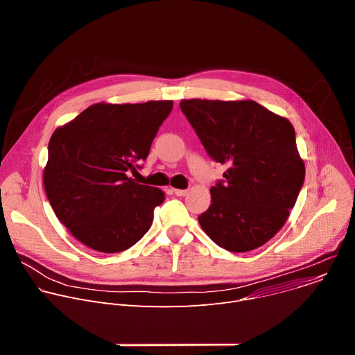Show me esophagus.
I'll use <instances>...</instances> for the list:
<instances>
[{"instance_id": "34e87169", "label": "esophagus", "mask_w": 355, "mask_h": 355, "mask_svg": "<svg viewBox=\"0 0 355 355\" xmlns=\"http://www.w3.org/2000/svg\"><path fill=\"white\" fill-rule=\"evenodd\" d=\"M174 193L177 196H185L188 193V191L187 189H174Z\"/></svg>"}]
</instances>
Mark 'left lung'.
Here are the masks:
<instances>
[{
  "label": "left lung",
  "instance_id": "left-lung-1",
  "mask_svg": "<svg viewBox=\"0 0 355 355\" xmlns=\"http://www.w3.org/2000/svg\"><path fill=\"white\" fill-rule=\"evenodd\" d=\"M180 108L209 157L229 166L198 216L200 227L233 252L263 245L286 222L305 181L293 126L254 101L182 99Z\"/></svg>",
  "mask_w": 355,
  "mask_h": 355
}]
</instances>
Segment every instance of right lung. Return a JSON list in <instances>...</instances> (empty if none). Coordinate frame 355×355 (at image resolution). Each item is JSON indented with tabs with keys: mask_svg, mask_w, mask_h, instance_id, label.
I'll use <instances>...</instances> for the list:
<instances>
[{
	"mask_svg": "<svg viewBox=\"0 0 355 355\" xmlns=\"http://www.w3.org/2000/svg\"><path fill=\"white\" fill-rule=\"evenodd\" d=\"M173 101L95 104L50 137L43 184L59 220L83 244L119 252L150 229L164 192L135 182Z\"/></svg>",
	"mask_w": 355,
	"mask_h": 355,
	"instance_id": "right-lung-1",
	"label": "right lung"
}]
</instances>
